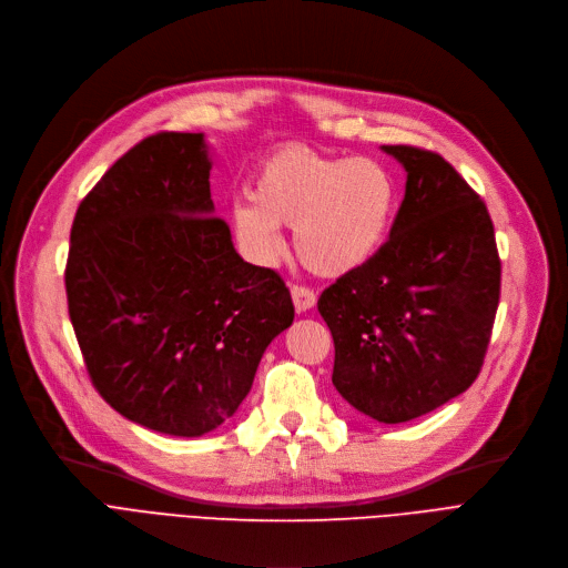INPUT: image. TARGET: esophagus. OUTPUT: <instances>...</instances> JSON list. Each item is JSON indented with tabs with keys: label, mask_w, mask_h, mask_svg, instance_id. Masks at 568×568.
I'll list each match as a JSON object with an SVG mask.
<instances>
[{
	"label": "esophagus",
	"mask_w": 568,
	"mask_h": 568,
	"mask_svg": "<svg viewBox=\"0 0 568 568\" xmlns=\"http://www.w3.org/2000/svg\"><path fill=\"white\" fill-rule=\"evenodd\" d=\"M291 298H293V305L298 312H307L316 305V293L303 284H293L291 286Z\"/></svg>",
	"instance_id": "obj_1"
}]
</instances>
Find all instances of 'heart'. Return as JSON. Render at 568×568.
<instances>
[{
	"mask_svg": "<svg viewBox=\"0 0 568 568\" xmlns=\"http://www.w3.org/2000/svg\"><path fill=\"white\" fill-rule=\"evenodd\" d=\"M252 201L231 210L233 226L252 256L275 261L293 226V247L321 277L363 267L386 242L397 212L390 169L369 156H328L305 145L267 154L252 178Z\"/></svg>",
	"mask_w": 568,
	"mask_h": 568,
	"instance_id": "b5f03b06",
	"label": "heart"
}]
</instances>
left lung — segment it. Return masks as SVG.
I'll return each instance as SVG.
<instances>
[{"instance_id":"8db88e82","label":"left lung","mask_w":568,"mask_h":568,"mask_svg":"<svg viewBox=\"0 0 568 568\" xmlns=\"http://www.w3.org/2000/svg\"><path fill=\"white\" fill-rule=\"evenodd\" d=\"M407 171L388 240L318 298L335 342L333 384L379 423H407L465 393L499 305L501 261L488 207L448 161L384 145Z\"/></svg>"}]
</instances>
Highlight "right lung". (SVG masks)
Listing matches in <instances>:
<instances>
[{"label":"right lung","instance_id":"add662e5","mask_svg":"<svg viewBox=\"0 0 568 568\" xmlns=\"http://www.w3.org/2000/svg\"><path fill=\"white\" fill-rule=\"evenodd\" d=\"M210 169L203 133L133 145L80 201L64 270L94 388L173 437L229 420L263 351L293 323L284 280L242 261L212 214Z\"/></svg>","mask_w":568,"mask_h":568}]
</instances>
